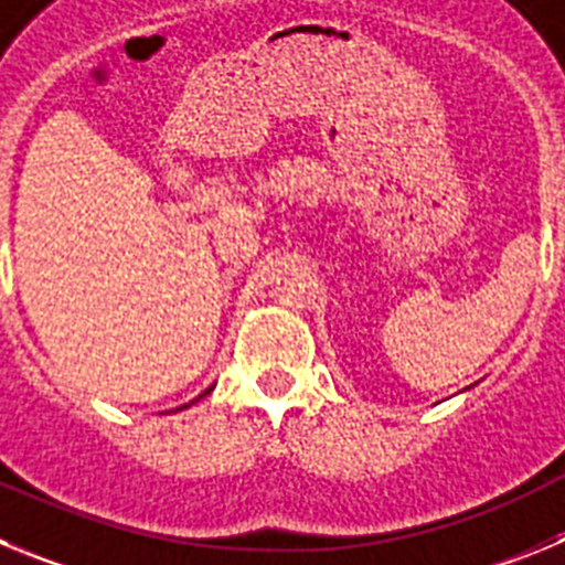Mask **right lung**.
<instances>
[{
  "mask_svg": "<svg viewBox=\"0 0 565 565\" xmlns=\"http://www.w3.org/2000/svg\"><path fill=\"white\" fill-rule=\"evenodd\" d=\"M209 391H212V387H209ZM209 391H206V393H209ZM206 393H203V396H206Z\"/></svg>",
  "mask_w": 565,
  "mask_h": 565,
  "instance_id": "add662e5",
  "label": "right lung"
}]
</instances>
